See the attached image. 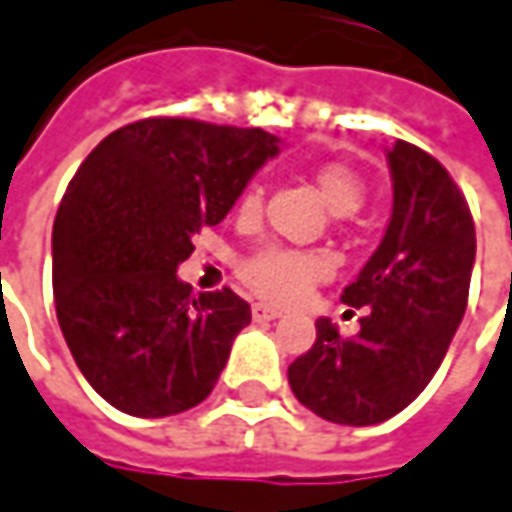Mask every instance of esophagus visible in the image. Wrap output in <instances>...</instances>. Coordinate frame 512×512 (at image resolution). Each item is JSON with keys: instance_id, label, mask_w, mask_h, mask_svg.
<instances>
[{"instance_id": "34e87169", "label": "esophagus", "mask_w": 512, "mask_h": 512, "mask_svg": "<svg viewBox=\"0 0 512 512\" xmlns=\"http://www.w3.org/2000/svg\"><path fill=\"white\" fill-rule=\"evenodd\" d=\"M250 315H253V321L264 324V321H276L281 312L276 310V307H270V304H253V307H250Z\"/></svg>"}]
</instances>
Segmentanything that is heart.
<instances>
[{
    "label": "heart",
    "mask_w": 512,
    "mask_h": 512,
    "mask_svg": "<svg viewBox=\"0 0 512 512\" xmlns=\"http://www.w3.org/2000/svg\"><path fill=\"white\" fill-rule=\"evenodd\" d=\"M315 185L329 205V211L338 216L355 214L363 197H366V188L360 183L358 174L352 168L341 166V163H327V166L315 168ZM259 205H262L259 185H248L239 197L236 211H239V216L250 219V216L259 214ZM236 273L250 293H256L264 301L290 304V301H298L304 296L312 284L327 279L329 262L324 253H315V250L264 245L236 264Z\"/></svg>",
    "instance_id": "heart-1"
}]
</instances>
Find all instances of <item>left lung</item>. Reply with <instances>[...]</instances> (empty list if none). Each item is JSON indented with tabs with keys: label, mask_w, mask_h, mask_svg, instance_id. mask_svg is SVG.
<instances>
[{
	"label": "left lung",
	"mask_w": 512,
	"mask_h": 512,
	"mask_svg": "<svg viewBox=\"0 0 512 512\" xmlns=\"http://www.w3.org/2000/svg\"><path fill=\"white\" fill-rule=\"evenodd\" d=\"M386 160L392 219L341 296L349 307H369L360 332L341 338L318 318L312 349L287 369L298 403L338 425H377L417 400L468 307L476 231L462 191L414 143L397 140Z\"/></svg>",
	"instance_id": "obj_1"
}]
</instances>
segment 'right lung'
Segmentation results:
<instances>
[{"mask_svg":"<svg viewBox=\"0 0 512 512\" xmlns=\"http://www.w3.org/2000/svg\"><path fill=\"white\" fill-rule=\"evenodd\" d=\"M279 154L262 129L146 118L104 137L75 171L53 222L58 327L89 386L132 417L202 403L250 304L191 296L177 267Z\"/></svg>","mask_w":512,"mask_h":512,"instance_id":"right-lung-1","label":"right lung"}]
</instances>
